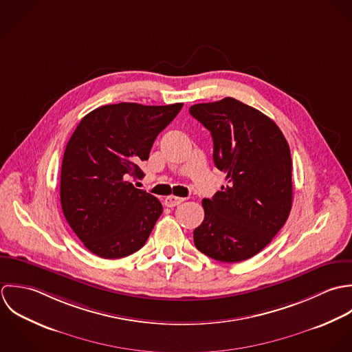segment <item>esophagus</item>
<instances>
[{"label": "esophagus", "mask_w": 352, "mask_h": 352, "mask_svg": "<svg viewBox=\"0 0 352 352\" xmlns=\"http://www.w3.org/2000/svg\"><path fill=\"white\" fill-rule=\"evenodd\" d=\"M182 201H184V199H182V197H177V196H167V197L164 199V206H166V207H168V208H173V207L179 206Z\"/></svg>", "instance_id": "1"}]
</instances>
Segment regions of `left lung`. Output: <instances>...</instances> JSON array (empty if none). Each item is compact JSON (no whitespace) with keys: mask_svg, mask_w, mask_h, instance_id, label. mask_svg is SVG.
<instances>
[{"mask_svg":"<svg viewBox=\"0 0 352 352\" xmlns=\"http://www.w3.org/2000/svg\"><path fill=\"white\" fill-rule=\"evenodd\" d=\"M212 135L214 166L227 185L204 199L196 248L221 263L260 253L284 226L292 206V162L279 126L234 98L189 109Z\"/></svg>","mask_w":352,"mask_h":352,"instance_id":"left-lung-1","label":"left lung"}]
</instances>
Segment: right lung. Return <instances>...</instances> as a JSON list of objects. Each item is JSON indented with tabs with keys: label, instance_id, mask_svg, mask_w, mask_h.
I'll return each mask as SVG.
<instances>
[{
	"label": "right lung",
	"instance_id": "right-lung-1",
	"mask_svg": "<svg viewBox=\"0 0 352 352\" xmlns=\"http://www.w3.org/2000/svg\"><path fill=\"white\" fill-rule=\"evenodd\" d=\"M182 106L106 104L73 132L61 167V207L74 234L98 257L122 258L145 245L163 207L128 179L144 177L141 163Z\"/></svg>",
	"mask_w": 352,
	"mask_h": 352
}]
</instances>
